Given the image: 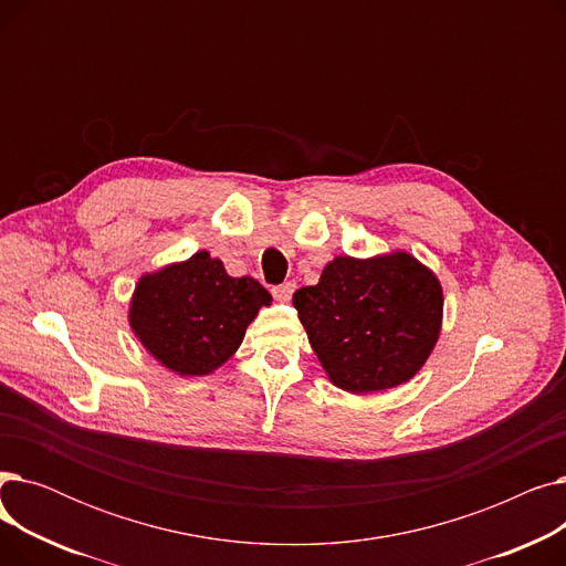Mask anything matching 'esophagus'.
<instances>
[{"label": "esophagus", "mask_w": 566, "mask_h": 566, "mask_svg": "<svg viewBox=\"0 0 566 566\" xmlns=\"http://www.w3.org/2000/svg\"><path fill=\"white\" fill-rule=\"evenodd\" d=\"M293 291H295V284H293V282H284V284H280V286H275V289H273V295H275V301H280V303H289V301H291V295H293Z\"/></svg>", "instance_id": "obj_1"}]
</instances>
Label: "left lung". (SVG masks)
<instances>
[{
    "mask_svg": "<svg viewBox=\"0 0 566 566\" xmlns=\"http://www.w3.org/2000/svg\"><path fill=\"white\" fill-rule=\"evenodd\" d=\"M442 303L436 273L406 250L335 256L318 284L293 293L321 367L350 395L392 390L418 374L440 337Z\"/></svg>",
    "mask_w": 566,
    "mask_h": 566,
    "instance_id": "8db88e82",
    "label": "left lung"
}]
</instances>
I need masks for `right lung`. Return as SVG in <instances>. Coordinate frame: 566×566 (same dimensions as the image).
<instances>
[{
  "mask_svg": "<svg viewBox=\"0 0 566 566\" xmlns=\"http://www.w3.org/2000/svg\"><path fill=\"white\" fill-rule=\"evenodd\" d=\"M271 303L254 277H231L220 259L199 250L137 280L128 323L160 367L192 378L222 367Z\"/></svg>",
  "mask_w": 566,
  "mask_h": 566,
  "instance_id": "1",
  "label": "right lung"
}]
</instances>
